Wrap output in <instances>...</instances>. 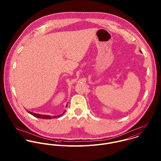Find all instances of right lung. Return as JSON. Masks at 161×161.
<instances>
[{
	"label": "right lung",
	"mask_w": 161,
	"mask_h": 161,
	"mask_svg": "<svg viewBox=\"0 0 161 161\" xmlns=\"http://www.w3.org/2000/svg\"><path fill=\"white\" fill-rule=\"evenodd\" d=\"M67 107V106H66ZM30 114H31L36 118H43V119H51V118H58V117H59L60 116L64 114V113H65V111L64 112V113L63 114H61V115H57V116H50V115H40V114H35V113H33V112H31L30 111H28L26 110Z\"/></svg>",
	"instance_id": "add662e5"
}]
</instances>
